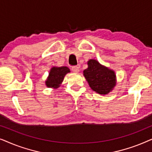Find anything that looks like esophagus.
I'll list each match as a JSON object with an SVG mask.
<instances>
[{"label":"esophagus","instance_id":"esophagus-1","mask_svg":"<svg viewBox=\"0 0 152 152\" xmlns=\"http://www.w3.org/2000/svg\"><path fill=\"white\" fill-rule=\"evenodd\" d=\"M71 69H72V71L75 72H78L79 71H80V66H74L71 68Z\"/></svg>","mask_w":152,"mask_h":152}]
</instances>
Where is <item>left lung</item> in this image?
Listing matches in <instances>:
<instances>
[{"label":"left lung","instance_id":"obj_1","mask_svg":"<svg viewBox=\"0 0 152 152\" xmlns=\"http://www.w3.org/2000/svg\"><path fill=\"white\" fill-rule=\"evenodd\" d=\"M88 66V68L84 70V75L92 90L101 95L109 93L115 85L114 71L95 59L89 60Z\"/></svg>","mask_w":152,"mask_h":152}]
</instances>
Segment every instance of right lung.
Instances as JSON below:
<instances>
[{
  "label": "right lung",
  "instance_id": "1",
  "mask_svg": "<svg viewBox=\"0 0 152 152\" xmlns=\"http://www.w3.org/2000/svg\"><path fill=\"white\" fill-rule=\"evenodd\" d=\"M68 72H70V69L66 66L59 68L53 67L50 70L45 84L50 88H57L63 81L64 76Z\"/></svg>",
  "mask_w": 152,
  "mask_h": 152
}]
</instances>
